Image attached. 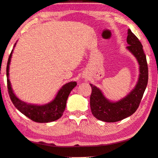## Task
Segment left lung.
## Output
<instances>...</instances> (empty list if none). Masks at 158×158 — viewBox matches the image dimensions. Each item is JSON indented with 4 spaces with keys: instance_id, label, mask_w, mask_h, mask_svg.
Wrapping results in <instances>:
<instances>
[{
    "instance_id": "1",
    "label": "left lung",
    "mask_w": 158,
    "mask_h": 158,
    "mask_svg": "<svg viewBox=\"0 0 158 158\" xmlns=\"http://www.w3.org/2000/svg\"><path fill=\"white\" fill-rule=\"evenodd\" d=\"M127 49L135 57L139 64V77L135 88L124 98L116 102L108 99L102 91L90 84L92 93L90 104L92 114L105 122H115L131 116L138 108L148 84V72L147 58L143 46L137 37L128 30Z\"/></svg>"
}]
</instances>
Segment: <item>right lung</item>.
I'll return each instance as SVG.
<instances>
[{
	"mask_svg": "<svg viewBox=\"0 0 158 158\" xmlns=\"http://www.w3.org/2000/svg\"><path fill=\"white\" fill-rule=\"evenodd\" d=\"M16 43L14 44V48L16 46ZM13 51L14 49L11 52L7 64V81L8 93L14 106L24 115L36 122L48 123L59 119L65 110L68 97L72 90L77 85V82L70 81L64 84L60 88L54 99L48 104L42 105L31 104L22 101L14 93L9 79L10 65Z\"/></svg>",
	"mask_w": 158,
	"mask_h": 158,
	"instance_id": "add662e5",
	"label": "right lung"
}]
</instances>
